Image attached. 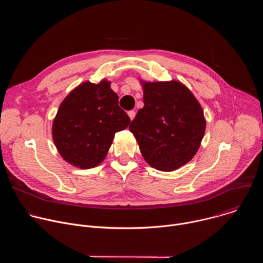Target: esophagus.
<instances>
[{"instance_id":"esophagus-1","label":"esophagus","mask_w":263,"mask_h":263,"mask_svg":"<svg viewBox=\"0 0 263 263\" xmlns=\"http://www.w3.org/2000/svg\"><path fill=\"white\" fill-rule=\"evenodd\" d=\"M135 115H136V114H135V111H133V110H131V111H129V112H128V116H129V118H130V120H131V121L135 118Z\"/></svg>"}]
</instances>
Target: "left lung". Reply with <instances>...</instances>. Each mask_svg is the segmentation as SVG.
<instances>
[{"mask_svg":"<svg viewBox=\"0 0 263 263\" xmlns=\"http://www.w3.org/2000/svg\"><path fill=\"white\" fill-rule=\"evenodd\" d=\"M144 106L129 130L152 167L172 172L190 162L200 147L206 121L193 92L179 81L144 82Z\"/></svg>","mask_w":263,"mask_h":263,"instance_id":"left-lung-1","label":"left lung"}]
</instances>
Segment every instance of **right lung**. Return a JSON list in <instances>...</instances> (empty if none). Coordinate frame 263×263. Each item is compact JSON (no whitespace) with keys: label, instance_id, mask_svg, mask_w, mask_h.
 Returning a JSON list of instances; mask_svg holds the SVG:
<instances>
[{"label":"right lung","instance_id":"add662e5","mask_svg":"<svg viewBox=\"0 0 263 263\" xmlns=\"http://www.w3.org/2000/svg\"><path fill=\"white\" fill-rule=\"evenodd\" d=\"M130 122L109 81H86L60 104L53 121V140L66 162L83 170L92 168L105 159L115 134Z\"/></svg>","mask_w":263,"mask_h":263}]
</instances>
